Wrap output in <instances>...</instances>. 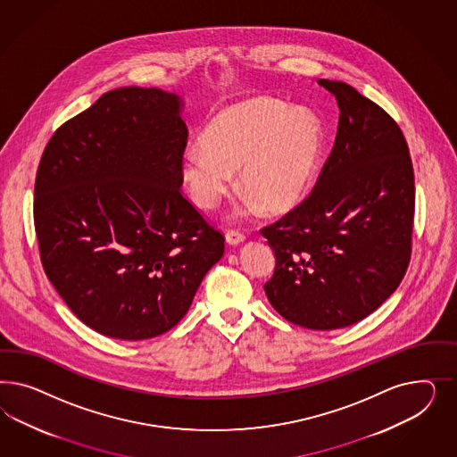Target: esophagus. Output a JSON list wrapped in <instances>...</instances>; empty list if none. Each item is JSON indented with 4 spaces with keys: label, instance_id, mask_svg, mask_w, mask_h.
I'll use <instances>...</instances> for the list:
<instances>
[{
    "label": "esophagus",
    "instance_id": "34e87169",
    "mask_svg": "<svg viewBox=\"0 0 457 457\" xmlns=\"http://www.w3.org/2000/svg\"><path fill=\"white\" fill-rule=\"evenodd\" d=\"M245 241V235L243 233H239V231H228L226 233V243L229 245V246H237V245H241Z\"/></svg>",
    "mask_w": 457,
    "mask_h": 457
}]
</instances>
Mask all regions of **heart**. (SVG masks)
<instances>
[{"instance_id":"obj_1","label":"heart","mask_w":457,"mask_h":457,"mask_svg":"<svg viewBox=\"0 0 457 457\" xmlns=\"http://www.w3.org/2000/svg\"><path fill=\"white\" fill-rule=\"evenodd\" d=\"M321 151L319 119L308 111H291L275 98H249L220 112L203 134V145L187 147L180 157V178L194 203L218 206L233 186L245 191L239 212L263 204L277 212L303 197L315 176Z\"/></svg>"}]
</instances>
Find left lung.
<instances>
[{
    "mask_svg": "<svg viewBox=\"0 0 457 457\" xmlns=\"http://www.w3.org/2000/svg\"><path fill=\"white\" fill-rule=\"evenodd\" d=\"M319 85L337 98V137L310 195L262 229L277 258L264 291L283 319L335 330L374 313L401 285L412 249L414 169L387 112L346 83Z\"/></svg>",
    "mask_w": 457,
    "mask_h": 457,
    "instance_id": "left-lung-1",
    "label": "left lung"
}]
</instances>
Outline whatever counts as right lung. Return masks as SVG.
<instances>
[{"instance_id":"add662e5","label":"right lung","mask_w":457,"mask_h":457,"mask_svg":"<svg viewBox=\"0 0 457 457\" xmlns=\"http://www.w3.org/2000/svg\"><path fill=\"white\" fill-rule=\"evenodd\" d=\"M182 100L122 87L56 129L35 180L43 270L87 327L147 340L179 323L224 236L182 195Z\"/></svg>"}]
</instances>
